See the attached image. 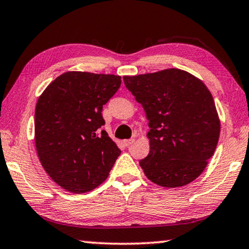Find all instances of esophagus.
Listing matches in <instances>:
<instances>
[{"mask_svg": "<svg viewBox=\"0 0 249 249\" xmlns=\"http://www.w3.org/2000/svg\"><path fill=\"white\" fill-rule=\"evenodd\" d=\"M135 142V139H127V140H124V145L125 147H129L130 145H132V143Z\"/></svg>", "mask_w": 249, "mask_h": 249, "instance_id": "esophagus-1", "label": "esophagus"}]
</instances>
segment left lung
Wrapping results in <instances>:
<instances>
[{"instance_id": "left-lung-1", "label": "left lung", "mask_w": 249, "mask_h": 249, "mask_svg": "<svg viewBox=\"0 0 249 249\" xmlns=\"http://www.w3.org/2000/svg\"><path fill=\"white\" fill-rule=\"evenodd\" d=\"M124 81L149 121V154L139 161L147 178L168 189L190 184L207 167L220 135L211 92L200 78L178 68Z\"/></svg>"}]
</instances>
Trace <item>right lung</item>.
Returning a JSON list of instances; mask_svg holds the SVG:
<instances>
[{
  "mask_svg": "<svg viewBox=\"0 0 249 249\" xmlns=\"http://www.w3.org/2000/svg\"><path fill=\"white\" fill-rule=\"evenodd\" d=\"M121 76L66 71L41 93L35 111L39 160L53 182L85 193L104 182L121 150L100 128L103 106L116 94Z\"/></svg>",
  "mask_w": 249,
  "mask_h": 249,
  "instance_id": "1",
  "label": "right lung"
}]
</instances>
